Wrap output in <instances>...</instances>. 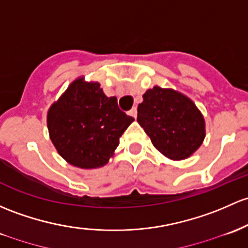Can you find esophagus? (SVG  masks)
Masks as SVG:
<instances>
[{
	"mask_svg": "<svg viewBox=\"0 0 248 248\" xmlns=\"http://www.w3.org/2000/svg\"><path fill=\"white\" fill-rule=\"evenodd\" d=\"M137 114H138V110H137V108H135V107H134V108H132L131 110H129V115L134 117V119H137Z\"/></svg>",
	"mask_w": 248,
	"mask_h": 248,
	"instance_id": "obj_1",
	"label": "esophagus"
}]
</instances>
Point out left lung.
Segmentation results:
<instances>
[{
    "instance_id": "8db88e82",
    "label": "left lung",
    "mask_w": 248,
    "mask_h": 248,
    "mask_svg": "<svg viewBox=\"0 0 248 248\" xmlns=\"http://www.w3.org/2000/svg\"><path fill=\"white\" fill-rule=\"evenodd\" d=\"M137 121L153 146L171 160L194 155L205 138V121L187 96L158 85L142 95Z\"/></svg>"
}]
</instances>
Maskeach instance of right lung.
Instances as JSON below:
<instances>
[{
  "label": "right lung",
  "instance_id": "obj_1",
  "mask_svg": "<svg viewBox=\"0 0 248 248\" xmlns=\"http://www.w3.org/2000/svg\"><path fill=\"white\" fill-rule=\"evenodd\" d=\"M134 121L107 97L98 82L78 77L47 111L49 139L62 159L77 168L97 169L108 164L120 138Z\"/></svg>",
  "mask_w": 248,
  "mask_h": 248
}]
</instances>
